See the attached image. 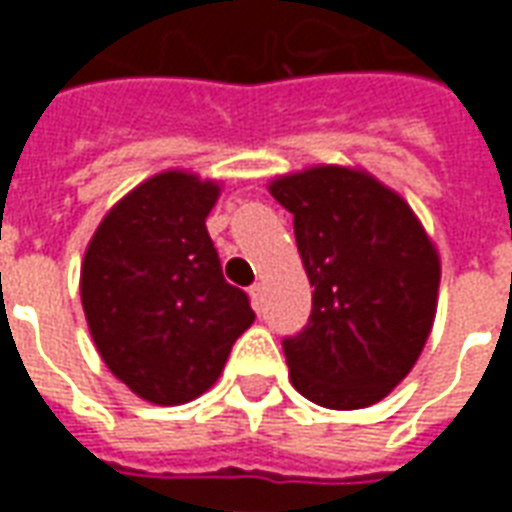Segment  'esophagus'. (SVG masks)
<instances>
[{
  "label": "esophagus",
  "mask_w": 512,
  "mask_h": 512,
  "mask_svg": "<svg viewBox=\"0 0 512 512\" xmlns=\"http://www.w3.org/2000/svg\"><path fill=\"white\" fill-rule=\"evenodd\" d=\"M249 296H252V304H255V310L257 312L263 310V285H260V282H255V285L249 288Z\"/></svg>",
  "instance_id": "34e87169"
}]
</instances>
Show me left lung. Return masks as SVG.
Here are the masks:
<instances>
[{"label":"left lung","instance_id":"1","mask_svg":"<svg viewBox=\"0 0 512 512\" xmlns=\"http://www.w3.org/2000/svg\"><path fill=\"white\" fill-rule=\"evenodd\" d=\"M293 213L312 312L282 340L290 381L326 408H365L395 389L425 348L439 257L414 211L365 172L315 167L271 183Z\"/></svg>","mask_w":512,"mask_h":512}]
</instances>
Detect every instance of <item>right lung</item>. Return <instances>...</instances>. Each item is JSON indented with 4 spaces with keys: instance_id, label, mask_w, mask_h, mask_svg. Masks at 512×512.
Here are the masks:
<instances>
[{
    "instance_id": "1",
    "label": "right lung",
    "mask_w": 512,
    "mask_h": 512,
    "mask_svg": "<svg viewBox=\"0 0 512 512\" xmlns=\"http://www.w3.org/2000/svg\"><path fill=\"white\" fill-rule=\"evenodd\" d=\"M216 197L211 180L161 172L106 213L84 255L82 307L95 348L156 406L202 395L255 321L205 230Z\"/></svg>"
}]
</instances>
